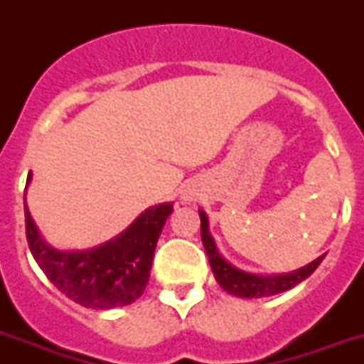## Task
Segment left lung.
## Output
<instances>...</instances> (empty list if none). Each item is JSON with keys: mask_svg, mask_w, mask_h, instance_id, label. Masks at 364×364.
<instances>
[{"mask_svg": "<svg viewBox=\"0 0 364 364\" xmlns=\"http://www.w3.org/2000/svg\"><path fill=\"white\" fill-rule=\"evenodd\" d=\"M200 227H202V243H204L205 253L210 259L211 270L215 276L217 283L221 285L227 293L234 296H242V299H260V296H272V294L283 293L304 282L306 277L314 274L317 266L321 264L325 255L317 257L314 262L302 266L300 270L289 272V274H279V276H259V274H249L243 272L230 262L223 259L221 253L217 251V245L210 234V225H208V217L200 210Z\"/></svg>", "mask_w": 364, "mask_h": 364, "instance_id": "left-lung-1", "label": "left lung"}]
</instances>
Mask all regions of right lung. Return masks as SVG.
<instances>
[{
    "mask_svg": "<svg viewBox=\"0 0 364 364\" xmlns=\"http://www.w3.org/2000/svg\"><path fill=\"white\" fill-rule=\"evenodd\" d=\"M31 171L28 173V183ZM26 183V185H28ZM173 204L149 208L117 238L87 251H58L37 230L28 205V245L54 287L77 304L92 310H111L136 302L145 291L153 264L154 247Z\"/></svg>",
    "mask_w": 364,
    "mask_h": 364,
    "instance_id": "obj_1",
    "label": "right lung"
}]
</instances>
